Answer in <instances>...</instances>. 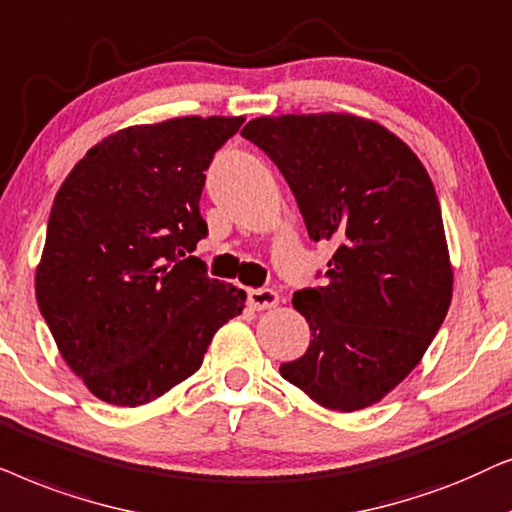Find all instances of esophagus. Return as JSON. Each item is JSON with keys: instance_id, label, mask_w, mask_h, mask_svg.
Listing matches in <instances>:
<instances>
[{"instance_id": "obj_1", "label": "esophagus", "mask_w": 512, "mask_h": 512, "mask_svg": "<svg viewBox=\"0 0 512 512\" xmlns=\"http://www.w3.org/2000/svg\"><path fill=\"white\" fill-rule=\"evenodd\" d=\"M281 302L276 290L271 288H260V290H248V304L255 311H264V309H274V306Z\"/></svg>"}]
</instances>
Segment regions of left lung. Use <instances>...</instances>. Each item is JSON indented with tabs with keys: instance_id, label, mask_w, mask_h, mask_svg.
<instances>
[{
	"instance_id": "obj_1",
	"label": "left lung",
	"mask_w": 512,
	"mask_h": 512,
	"mask_svg": "<svg viewBox=\"0 0 512 512\" xmlns=\"http://www.w3.org/2000/svg\"><path fill=\"white\" fill-rule=\"evenodd\" d=\"M281 170L313 241H332L325 288L295 292L311 327L283 379L337 412L379 403L424 358L452 302L438 194L419 156L377 121L344 112L245 124Z\"/></svg>"
}]
</instances>
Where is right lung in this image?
Listing matches in <instances>:
<instances>
[{
  "label": "right lung",
  "mask_w": 512,
  "mask_h": 512,
  "mask_svg": "<svg viewBox=\"0 0 512 512\" xmlns=\"http://www.w3.org/2000/svg\"><path fill=\"white\" fill-rule=\"evenodd\" d=\"M243 117H177L107 135L53 199L34 276L60 356L95 398L138 407L199 370L245 292L194 257L213 154Z\"/></svg>",
  "instance_id": "1"
}]
</instances>
